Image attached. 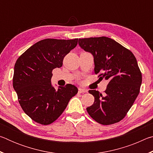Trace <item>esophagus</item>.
<instances>
[{
	"label": "esophagus",
	"mask_w": 153,
	"mask_h": 153,
	"mask_svg": "<svg viewBox=\"0 0 153 153\" xmlns=\"http://www.w3.org/2000/svg\"><path fill=\"white\" fill-rule=\"evenodd\" d=\"M88 92L87 90L81 88H79L78 89V92L79 93H85V92Z\"/></svg>",
	"instance_id": "1"
}]
</instances>
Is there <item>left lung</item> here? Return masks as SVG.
<instances>
[{
    "mask_svg": "<svg viewBox=\"0 0 153 153\" xmlns=\"http://www.w3.org/2000/svg\"><path fill=\"white\" fill-rule=\"evenodd\" d=\"M78 44L94 56V72L99 79L108 80L102 95L90 90L94 102L86 108L93 120L102 125L117 123L125 117L139 94L142 74L131 52L111 38H79Z\"/></svg>",
    "mask_w": 153,
    "mask_h": 153,
    "instance_id": "obj_1",
    "label": "left lung"
}]
</instances>
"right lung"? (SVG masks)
I'll return each mask as SVG.
<instances>
[{
	"mask_svg": "<svg viewBox=\"0 0 153 153\" xmlns=\"http://www.w3.org/2000/svg\"><path fill=\"white\" fill-rule=\"evenodd\" d=\"M73 40L45 39L32 45L17 59L13 88L25 113L36 122L48 125L57 120L78 90L68 84L56 90L52 71L63 65L65 56L77 45Z\"/></svg>",
	"mask_w": 153,
	"mask_h": 153,
	"instance_id": "right-lung-1",
	"label": "right lung"
}]
</instances>
